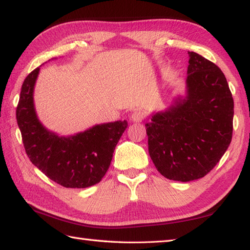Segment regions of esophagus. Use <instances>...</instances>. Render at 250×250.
<instances>
[{"instance_id":"esophagus-1","label":"esophagus","mask_w":250,"mask_h":250,"mask_svg":"<svg viewBox=\"0 0 250 250\" xmlns=\"http://www.w3.org/2000/svg\"><path fill=\"white\" fill-rule=\"evenodd\" d=\"M145 118V114L142 111H134L131 115V120L134 123H141Z\"/></svg>"}]
</instances>
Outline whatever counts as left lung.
Masks as SVG:
<instances>
[{"mask_svg": "<svg viewBox=\"0 0 250 250\" xmlns=\"http://www.w3.org/2000/svg\"><path fill=\"white\" fill-rule=\"evenodd\" d=\"M188 56L184 96L145 125L155 168L181 182L200 179L215 167L231 143L234 114L223 71L195 52Z\"/></svg>", "mask_w": 250, "mask_h": 250, "instance_id": "left-lung-1", "label": "left lung"}]
</instances>
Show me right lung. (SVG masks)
Wrapping results in <instances>:
<instances>
[{
  "instance_id": "1",
  "label": "right lung",
  "mask_w": 250,
  "mask_h": 250,
  "mask_svg": "<svg viewBox=\"0 0 250 250\" xmlns=\"http://www.w3.org/2000/svg\"><path fill=\"white\" fill-rule=\"evenodd\" d=\"M39 71L40 67L25 78L16 112L27 156L46 177L65 188H85L99 183L111 165L126 120L96 125L68 136L48 130L34 104Z\"/></svg>"
}]
</instances>
